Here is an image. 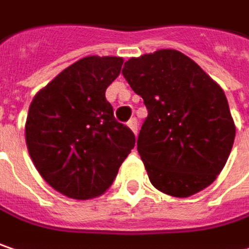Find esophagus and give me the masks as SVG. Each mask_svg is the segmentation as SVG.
Masks as SVG:
<instances>
[{
    "mask_svg": "<svg viewBox=\"0 0 249 249\" xmlns=\"http://www.w3.org/2000/svg\"><path fill=\"white\" fill-rule=\"evenodd\" d=\"M128 126L131 128V131H132V132H134L135 135L138 134V121H137L135 118H132V120H131V121L128 123Z\"/></svg>",
    "mask_w": 249,
    "mask_h": 249,
    "instance_id": "34e87169",
    "label": "esophagus"
}]
</instances>
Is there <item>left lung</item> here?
<instances>
[{
	"instance_id": "left-lung-1",
	"label": "left lung",
	"mask_w": 249,
	"mask_h": 249,
	"mask_svg": "<svg viewBox=\"0 0 249 249\" xmlns=\"http://www.w3.org/2000/svg\"><path fill=\"white\" fill-rule=\"evenodd\" d=\"M123 74L148 108L137 145L151 183L173 197H189L210 186L235 138L223 89L173 49L131 57Z\"/></svg>"
}]
</instances>
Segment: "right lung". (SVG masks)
Instances as JSON below:
<instances>
[{"label": "right lung", "mask_w": 249, "mask_h": 249, "mask_svg": "<svg viewBox=\"0 0 249 249\" xmlns=\"http://www.w3.org/2000/svg\"><path fill=\"white\" fill-rule=\"evenodd\" d=\"M123 63L115 56L83 57L40 89L29 106L28 152L46 183L67 197L103 195L135 146L134 132L114 118L106 98Z\"/></svg>", "instance_id": "add662e5"}]
</instances>
